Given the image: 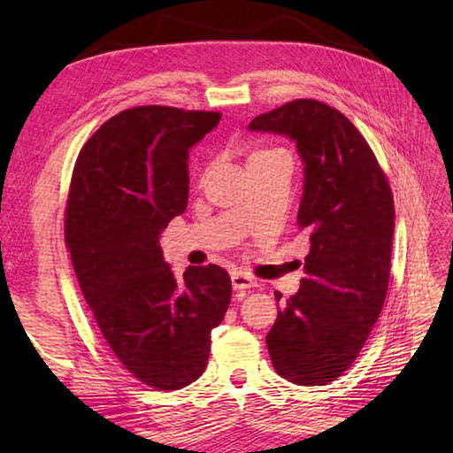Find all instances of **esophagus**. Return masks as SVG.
I'll use <instances>...</instances> for the list:
<instances>
[{
  "instance_id": "1",
  "label": "esophagus",
  "mask_w": 453,
  "mask_h": 453,
  "mask_svg": "<svg viewBox=\"0 0 453 453\" xmlns=\"http://www.w3.org/2000/svg\"><path fill=\"white\" fill-rule=\"evenodd\" d=\"M232 286H234V290H247V288L257 286V280L243 271H234L232 273Z\"/></svg>"
}]
</instances>
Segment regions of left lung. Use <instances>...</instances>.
Returning <instances> with one entry per match:
<instances>
[{
  "label": "left lung",
  "mask_w": 453,
  "mask_h": 453,
  "mask_svg": "<svg viewBox=\"0 0 453 453\" xmlns=\"http://www.w3.org/2000/svg\"><path fill=\"white\" fill-rule=\"evenodd\" d=\"M249 130L296 143L303 163L297 227L311 242L300 290L278 307L266 334L268 354L284 380L326 386L350 368L386 302L391 188L368 142L329 104L286 103L253 119Z\"/></svg>",
  "instance_id": "left-lung-1"
}]
</instances>
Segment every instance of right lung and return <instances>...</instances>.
Wrapping results in <instances>:
<instances>
[{
    "label": "right lung",
    "instance_id": "obj_1",
    "mask_svg": "<svg viewBox=\"0 0 453 453\" xmlns=\"http://www.w3.org/2000/svg\"><path fill=\"white\" fill-rule=\"evenodd\" d=\"M219 112L136 107L93 134L75 161L65 245L111 350L134 378L161 391L198 380L232 280L218 265L171 273L161 232L188 202V151Z\"/></svg>",
    "mask_w": 453,
    "mask_h": 453
}]
</instances>
